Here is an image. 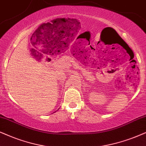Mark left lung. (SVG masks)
<instances>
[{
	"instance_id": "left-lung-1",
	"label": "left lung",
	"mask_w": 146,
	"mask_h": 146,
	"mask_svg": "<svg viewBox=\"0 0 146 146\" xmlns=\"http://www.w3.org/2000/svg\"><path fill=\"white\" fill-rule=\"evenodd\" d=\"M116 33H117V32H116ZM117 35H118V36H119V38H120V39H121V40H123V41H124V40H123V39H122V38H121V36H119V35H118V34H117Z\"/></svg>"
}]
</instances>
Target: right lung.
<instances>
[{
    "mask_svg": "<svg viewBox=\"0 0 146 146\" xmlns=\"http://www.w3.org/2000/svg\"><path fill=\"white\" fill-rule=\"evenodd\" d=\"M46 25H48V24H45V23H43V24L42 25V27H44V26H46ZM48 25H50V24H48Z\"/></svg>",
    "mask_w": 146,
    "mask_h": 146,
    "instance_id": "right-lung-1",
    "label": "right lung"
}]
</instances>
